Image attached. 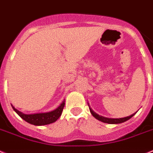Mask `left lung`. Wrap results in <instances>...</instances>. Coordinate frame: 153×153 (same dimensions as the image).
I'll return each instance as SVG.
<instances>
[{
    "mask_svg": "<svg viewBox=\"0 0 153 153\" xmlns=\"http://www.w3.org/2000/svg\"><path fill=\"white\" fill-rule=\"evenodd\" d=\"M88 106H89V104H88ZM89 109H90V112L92 114V116L94 117V118H96L99 121H102L103 123H109V124H118V123H123L125 121L128 120L129 119H131V117L134 116L136 114V113H133L132 115L129 116V117H123V118H118V119H115V118H107V117H102V116H100V115L97 114L95 112L92 110L91 108L89 106Z\"/></svg>",
    "mask_w": 153,
    "mask_h": 153,
    "instance_id": "1",
    "label": "left lung"
}]
</instances>
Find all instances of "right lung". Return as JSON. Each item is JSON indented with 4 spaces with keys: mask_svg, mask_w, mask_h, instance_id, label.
<instances>
[{
    "mask_svg": "<svg viewBox=\"0 0 153 153\" xmlns=\"http://www.w3.org/2000/svg\"><path fill=\"white\" fill-rule=\"evenodd\" d=\"M13 108L15 112L22 119L26 121L27 123L30 124H33L35 126H43V125H47L52 123L59 119L60 116L62 113L63 108L65 106V100L62 102L59 107H57L55 109L50 112H47V113H33V114H25L20 112L18 109H16L13 105Z\"/></svg>",
    "mask_w": 153,
    "mask_h": 153,
    "instance_id": "add662e5",
    "label": "right lung"
}]
</instances>
